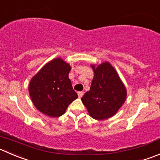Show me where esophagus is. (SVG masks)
Segmentation results:
<instances>
[{"label": "esophagus", "mask_w": 160, "mask_h": 160, "mask_svg": "<svg viewBox=\"0 0 160 160\" xmlns=\"http://www.w3.org/2000/svg\"><path fill=\"white\" fill-rule=\"evenodd\" d=\"M77 94H78V96H79V98H81V97H83V91H79V92L77 93Z\"/></svg>", "instance_id": "1"}]
</instances>
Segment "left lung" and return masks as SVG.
Here are the masks:
<instances>
[{"label":"left lung","mask_w":160,"mask_h":160,"mask_svg":"<svg viewBox=\"0 0 160 160\" xmlns=\"http://www.w3.org/2000/svg\"><path fill=\"white\" fill-rule=\"evenodd\" d=\"M94 77L90 91L82 97L90 116L95 119H105L114 116L126 100L127 91L114 68L104 62L92 66Z\"/></svg>","instance_id":"left-lung-1"}]
</instances>
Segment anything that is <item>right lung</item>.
<instances>
[{"instance_id": "add662e5", "label": "right lung", "mask_w": 160, "mask_h": 160, "mask_svg": "<svg viewBox=\"0 0 160 160\" xmlns=\"http://www.w3.org/2000/svg\"><path fill=\"white\" fill-rule=\"evenodd\" d=\"M70 69V66L62 59L55 58L32 77L29 92L39 111L51 117H58L78 98L69 79Z\"/></svg>"}]
</instances>
